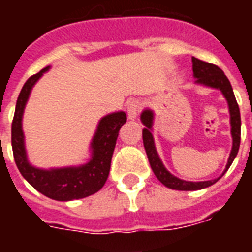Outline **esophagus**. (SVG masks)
Wrapping results in <instances>:
<instances>
[{
	"label": "esophagus",
	"instance_id": "obj_1",
	"mask_svg": "<svg viewBox=\"0 0 252 252\" xmlns=\"http://www.w3.org/2000/svg\"><path fill=\"white\" fill-rule=\"evenodd\" d=\"M140 108H141V103L136 100V99H130L126 103V112H128V118L130 120H134V119L138 116V112H140Z\"/></svg>",
	"mask_w": 252,
	"mask_h": 252
}]
</instances>
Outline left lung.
<instances>
[{
    "instance_id": "8db88e82",
    "label": "left lung",
    "mask_w": 252,
    "mask_h": 252,
    "mask_svg": "<svg viewBox=\"0 0 252 252\" xmlns=\"http://www.w3.org/2000/svg\"><path fill=\"white\" fill-rule=\"evenodd\" d=\"M192 70H193V77L196 78V84H201L204 86L219 89L226 98L227 104H229V112H230V126H231V137H233V148H231L230 156L227 159V165L222 175L229 170L234 158L237 157V153L239 150V144H241V114H239V107L237 103V99L233 93V87L227 80V77L223 74V72L217 66V65L209 64L205 61H201L196 57H192ZM153 111L145 110L141 114V122L145 126L142 130V140H144V146H145L148 159L152 166L154 175L157 176L158 180L166 187L171 189H178V191H196V189H203L212 184H215L221 176L213 180H205V182H187L176 178L172 174L166 170L162 161L159 159L156 146H154L153 134H152V126H153Z\"/></svg>"
}]
</instances>
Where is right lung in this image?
I'll return each instance as SVG.
<instances>
[{
	"label": "right lung",
	"mask_w": 252,
	"mask_h": 252,
	"mask_svg": "<svg viewBox=\"0 0 252 252\" xmlns=\"http://www.w3.org/2000/svg\"><path fill=\"white\" fill-rule=\"evenodd\" d=\"M49 69H41L26 81L18 96L15 114L11 124V146L14 161L22 176L35 189L49 199L59 201L84 199L98 192L104 186L110 174L111 159L114 154L119 130L126 122V112H114L100 119L91 141V159L85 165L74 167L43 168L33 167L27 161L25 136L22 130V116L33 85Z\"/></svg>",
	"instance_id": "add662e5"
}]
</instances>
